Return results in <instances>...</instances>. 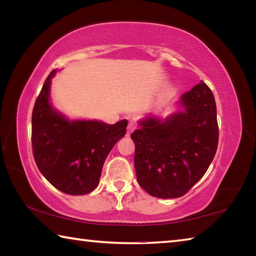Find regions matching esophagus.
Masks as SVG:
<instances>
[{
  "mask_svg": "<svg viewBox=\"0 0 256 256\" xmlns=\"http://www.w3.org/2000/svg\"><path fill=\"white\" fill-rule=\"evenodd\" d=\"M134 130H136V123L134 122H130L128 125V134L132 133Z\"/></svg>",
  "mask_w": 256,
  "mask_h": 256,
  "instance_id": "obj_1",
  "label": "esophagus"
}]
</instances>
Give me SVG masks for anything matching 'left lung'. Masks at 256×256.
<instances>
[{
    "instance_id": "8db88e82",
    "label": "left lung",
    "mask_w": 256,
    "mask_h": 256,
    "mask_svg": "<svg viewBox=\"0 0 256 256\" xmlns=\"http://www.w3.org/2000/svg\"><path fill=\"white\" fill-rule=\"evenodd\" d=\"M184 112L162 122L144 120L131 138L138 185L160 198L183 196L200 180L216 154L219 141L214 94L204 82L180 99Z\"/></svg>"
}]
</instances>
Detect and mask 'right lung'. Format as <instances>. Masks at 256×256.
Wrapping results in <instances>:
<instances>
[{
  "instance_id": "right-lung-1",
  "label": "right lung",
  "mask_w": 256,
  "mask_h": 256,
  "mask_svg": "<svg viewBox=\"0 0 256 256\" xmlns=\"http://www.w3.org/2000/svg\"><path fill=\"white\" fill-rule=\"evenodd\" d=\"M50 73L34 102L32 116V146L34 162L42 176L60 192L84 196L97 188L102 170L128 120L114 125L97 120L70 122L48 102Z\"/></svg>"
}]
</instances>
